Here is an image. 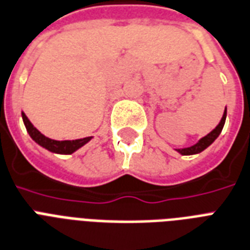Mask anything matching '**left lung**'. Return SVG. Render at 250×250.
I'll return each instance as SVG.
<instances>
[{
	"label": "left lung",
	"mask_w": 250,
	"mask_h": 250,
	"mask_svg": "<svg viewBox=\"0 0 250 250\" xmlns=\"http://www.w3.org/2000/svg\"><path fill=\"white\" fill-rule=\"evenodd\" d=\"M226 117H227V108L224 109L222 120H220L219 124L216 125L215 129H212L208 135L202 137V138L199 139L197 143H194L193 146L184 147V148H176V151L179 152V154H181V155H194V154H199V152L204 151L205 148H208V147L219 137V134L222 133V130H223L224 123H226Z\"/></svg>",
	"instance_id": "left-lung-1"
}]
</instances>
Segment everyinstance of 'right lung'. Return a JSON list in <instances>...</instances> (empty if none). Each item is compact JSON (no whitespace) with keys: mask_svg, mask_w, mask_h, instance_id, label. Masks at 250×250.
<instances>
[{"mask_svg":"<svg viewBox=\"0 0 250 250\" xmlns=\"http://www.w3.org/2000/svg\"><path fill=\"white\" fill-rule=\"evenodd\" d=\"M22 119L24 123V126L27 129V133L30 134V137L34 139L35 142L38 143L39 146L44 147L45 150L55 154H61V155H70L73 152H75L78 148L84 146L87 142H90L92 137H86V138L74 139V141H56V139L48 138L44 134H42L36 127L31 124V121L27 119V116L24 115V112H22Z\"/></svg>","mask_w":250,"mask_h":250,"instance_id":"obj_1","label":"right lung"}]
</instances>
